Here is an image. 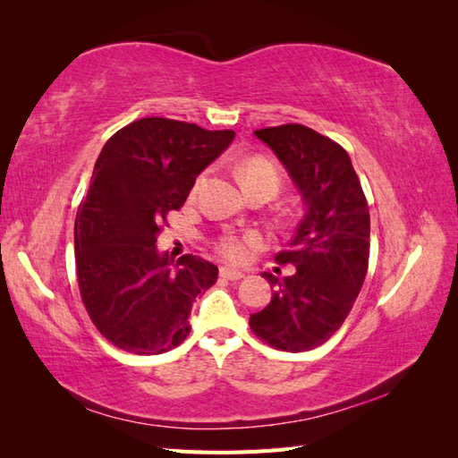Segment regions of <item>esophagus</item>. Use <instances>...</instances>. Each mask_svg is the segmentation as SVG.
<instances>
[{
  "instance_id": "esophagus-1",
  "label": "esophagus",
  "mask_w": 458,
  "mask_h": 458,
  "mask_svg": "<svg viewBox=\"0 0 458 458\" xmlns=\"http://www.w3.org/2000/svg\"><path fill=\"white\" fill-rule=\"evenodd\" d=\"M244 276H246L244 271H240V269H234V267H220V277H224V279L238 281V279H242Z\"/></svg>"
}]
</instances>
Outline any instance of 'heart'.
<instances>
[{
  "mask_svg": "<svg viewBox=\"0 0 458 458\" xmlns=\"http://www.w3.org/2000/svg\"><path fill=\"white\" fill-rule=\"evenodd\" d=\"M238 174L242 184L248 191H254L259 187H266L271 192H277L281 187V174L274 163L266 157H259V155H254V157H246L240 163ZM204 181V173L199 174L197 181L192 184V192H197ZM264 244V236L259 232L254 230H246V232H226L222 234L216 242V248L220 254L230 259V261H244L250 256V250L259 248Z\"/></svg>",
  "mask_w": 458,
  "mask_h": 458,
  "instance_id": "obj_1",
  "label": "heart"
}]
</instances>
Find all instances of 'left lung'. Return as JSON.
<instances>
[{
  "mask_svg": "<svg viewBox=\"0 0 458 458\" xmlns=\"http://www.w3.org/2000/svg\"><path fill=\"white\" fill-rule=\"evenodd\" d=\"M285 165L307 212L289 250L276 261L293 266L274 287L271 303L250 317L266 344L285 352L313 350L343 327L364 284L369 258V212L348 153L301 123L254 131Z\"/></svg>",
  "mask_w": 458,
  "mask_h": 458,
  "instance_id": "8db88e82",
  "label": "left lung"
}]
</instances>
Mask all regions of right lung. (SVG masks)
<instances>
[{
  "label": "right lung",
  "instance_id": "1",
  "mask_svg": "<svg viewBox=\"0 0 458 458\" xmlns=\"http://www.w3.org/2000/svg\"><path fill=\"white\" fill-rule=\"evenodd\" d=\"M234 135L143 118L102 148L74 220L76 276L94 327L125 352L151 356L179 346L191 333L192 301L216 284L210 261L187 254L173 264L155 242Z\"/></svg>",
  "mask_w": 458,
  "mask_h": 458
}]
</instances>
